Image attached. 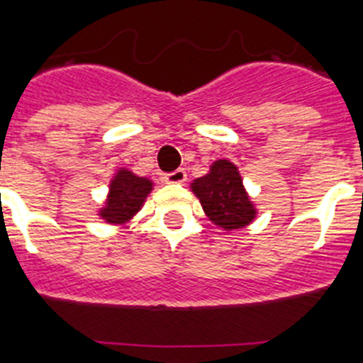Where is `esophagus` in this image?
<instances>
[{"mask_svg":"<svg viewBox=\"0 0 363 363\" xmlns=\"http://www.w3.org/2000/svg\"><path fill=\"white\" fill-rule=\"evenodd\" d=\"M185 179H187V172L184 169H176V171L163 174V182L165 184H184Z\"/></svg>","mask_w":363,"mask_h":363,"instance_id":"obj_1","label":"esophagus"}]
</instances>
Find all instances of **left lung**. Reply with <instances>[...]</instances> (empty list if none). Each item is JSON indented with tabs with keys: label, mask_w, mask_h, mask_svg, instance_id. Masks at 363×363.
I'll use <instances>...</instances> for the list:
<instances>
[{
	"label": "left lung",
	"mask_w": 363,
	"mask_h": 363,
	"mask_svg": "<svg viewBox=\"0 0 363 363\" xmlns=\"http://www.w3.org/2000/svg\"><path fill=\"white\" fill-rule=\"evenodd\" d=\"M191 191L200 200L207 218L221 229H242L256 218L238 167L229 160L214 162L207 174L192 182Z\"/></svg>",
	"instance_id": "obj_1"
}]
</instances>
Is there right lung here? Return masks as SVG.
I'll return each mask as SVG.
<instances>
[{
	"label": "right lung",
	"instance_id": "right-lung-1",
	"mask_svg": "<svg viewBox=\"0 0 363 363\" xmlns=\"http://www.w3.org/2000/svg\"><path fill=\"white\" fill-rule=\"evenodd\" d=\"M152 191V182L143 176H136L129 169H120L111 179L105 205L99 209V216L107 223H127L145 203V198Z\"/></svg>",
	"mask_w": 363,
	"mask_h": 363
}]
</instances>
